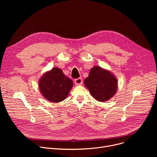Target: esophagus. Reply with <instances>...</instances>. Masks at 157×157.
<instances>
[{
	"instance_id": "obj_1",
	"label": "esophagus",
	"mask_w": 157,
	"mask_h": 157,
	"mask_svg": "<svg viewBox=\"0 0 157 157\" xmlns=\"http://www.w3.org/2000/svg\"><path fill=\"white\" fill-rule=\"evenodd\" d=\"M75 82L76 84L77 85H80L82 83V79L81 78H77L75 80Z\"/></svg>"
}]
</instances>
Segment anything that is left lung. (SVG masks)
<instances>
[{
    "mask_svg": "<svg viewBox=\"0 0 157 157\" xmlns=\"http://www.w3.org/2000/svg\"><path fill=\"white\" fill-rule=\"evenodd\" d=\"M84 82L93 98L101 102L107 101L113 97L117 87L115 76L99 66L93 67Z\"/></svg>",
    "mask_w": 157,
    "mask_h": 157,
    "instance_id": "obj_1",
    "label": "left lung"
}]
</instances>
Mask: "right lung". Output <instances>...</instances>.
Instances as JSON below:
<instances>
[{"mask_svg": "<svg viewBox=\"0 0 157 157\" xmlns=\"http://www.w3.org/2000/svg\"><path fill=\"white\" fill-rule=\"evenodd\" d=\"M73 86L71 79L61 69L54 68L40 79L39 87L43 96L50 102H58L68 96Z\"/></svg>", "mask_w": 157, "mask_h": 157, "instance_id": "right-lung-1", "label": "right lung"}]
</instances>
